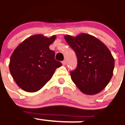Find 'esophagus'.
<instances>
[{
	"instance_id": "obj_1",
	"label": "esophagus",
	"mask_w": 125,
	"mask_h": 125,
	"mask_svg": "<svg viewBox=\"0 0 125 125\" xmlns=\"http://www.w3.org/2000/svg\"><path fill=\"white\" fill-rule=\"evenodd\" d=\"M62 64H63V65H66V61L65 60H63V61H62Z\"/></svg>"
}]
</instances>
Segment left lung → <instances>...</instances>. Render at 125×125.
<instances>
[{"mask_svg": "<svg viewBox=\"0 0 125 125\" xmlns=\"http://www.w3.org/2000/svg\"><path fill=\"white\" fill-rule=\"evenodd\" d=\"M77 57V67L71 79L83 94L94 95L106 87L111 79L115 60L108 48L90 34L64 36Z\"/></svg>", "mask_w": 125, "mask_h": 125, "instance_id": "obj_1", "label": "left lung"}]
</instances>
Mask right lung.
<instances>
[{"label":"right lung","instance_id":"add662e5","mask_svg":"<svg viewBox=\"0 0 125 125\" xmlns=\"http://www.w3.org/2000/svg\"><path fill=\"white\" fill-rule=\"evenodd\" d=\"M56 36L47 38L35 34L17 46L10 58L9 70L17 85L24 91L34 93L51 79L61 62L55 59V52L49 46Z\"/></svg>","mask_w":125,"mask_h":125}]
</instances>
